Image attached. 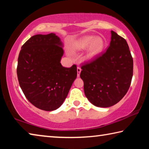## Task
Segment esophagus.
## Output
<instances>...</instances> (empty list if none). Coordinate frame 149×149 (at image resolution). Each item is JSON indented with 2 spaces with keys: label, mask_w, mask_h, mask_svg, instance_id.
Returning a JSON list of instances; mask_svg holds the SVG:
<instances>
[{
  "label": "esophagus",
  "mask_w": 149,
  "mask_h": 149,
  "mask_svg": "<svg viewBox=\"0 0 149 149\" xmlns=\"http://www.w3.org/2000/svg\"><path fill=\"white\" fill-rule=\"evenodd\" d=\"M77 76L79 77V75H80L81 71V68L79 66H77Z\"/></svg>",
  "instance_id": "34e87169"
}]
</instances>
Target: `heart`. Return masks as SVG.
<instances>
[{
  "label": "heart",
  "instance_id": "heart-1",
  "mask_svg": "<svg viewBox=\"0 0 149 149\" xmlns=\"http://www.w3.org/2000/svg\"><path fill=\"white\" fill-rule=\"evenodd\" d=\"M88 47L86 58L92 59L102 52L104 47V41L102 37H95L90 35L84 36L73 42L70 49L73 51H80Z\"/></svg>",
  "mask_w": 149,
  "mask_h": 149
}]
</instances>
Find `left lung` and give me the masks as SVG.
I'll list each match as a JSON object with an SVG mask.
<instances>
[{
	"instance_id": "8db88e82",
	"label": "left lung",
	"mask_w": 149,
	"mask_h": 149,
	"mask_svg": "<svg viewBox=\"0 0 149 149\" xmlns=\"http://www.w3.org/2000/svg\"><path fill=\"white\" fill-rule=\"evenodd\" d=\"M81 68L80 77L90 102L102 108L116 104L127 93L133 77V61L127 41L111 31L107 51Z\"/></svg>"
}]
</instances>
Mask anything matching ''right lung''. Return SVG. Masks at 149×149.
<instances>
[{
	"mask_svg": "<svg viewBox=\"0 0 149 149\" xmlns=\"http://www.w3.org/2000/svg\"><path fill=\"white\" fill-rule=\"evenodd\" d=\"M60 39L54 33L35 35L25 42L17 60V75L27 99L45 111L64 102L77 77L76 65L63 67Z\"/></svg>",
	"mask_w": 149,
	"mask_h": 149,
	"instance_id": "obj_1",
	"label": "right lung"
}]
</instances>
